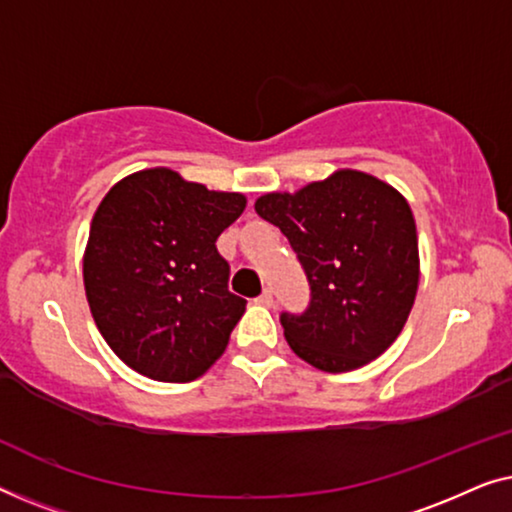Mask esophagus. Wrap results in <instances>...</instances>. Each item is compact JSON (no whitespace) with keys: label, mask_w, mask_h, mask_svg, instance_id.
Masks as SVG:
<instances>
[{"label":"esophagus","mask_w":512,"mask_h":512,"mask_svg":"<svg viewBox=\"0 0 512 512\" xmlns=\"http://www.w3.org/2000/svg\"><path fill=\"white\" fill-rule=\"evenodd\" d=\"M256 305H263V307H270L272 305V291L270 289H265L261 296H258L256 300H254Z\"/></svg>","instance_id":"34e87169"}]
</instances>
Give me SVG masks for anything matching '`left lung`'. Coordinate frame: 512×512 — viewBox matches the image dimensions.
<instances>
[{"label": "left lung", "mask_w": 512, "mask_h": 512, "mask_svg": "<svg viewBox=\"0 0 512 512\" xmlns=\"http://www.w3.org/2000/svg\"><path fill=\"white\" fill-rule=\"evenodd\" d=\"M254 207L286 235L310 282L307 310L279 317L293 352L326 373L387 352L419 284L408 200L366 172L338 170L298 193H265Z\"/></svg>", "instance_id": "left-lung-1"}]
</instances>
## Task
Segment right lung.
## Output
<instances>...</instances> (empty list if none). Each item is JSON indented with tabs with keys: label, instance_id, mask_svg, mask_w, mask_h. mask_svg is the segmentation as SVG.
Listing matches in <instances>:
<instances>
[{
	"label": "right lung",
	"instance_id": "1",
	"mask_svg": "<svg viewBox=\"0 0 512 512\" xmlns=\"http://www.w3.org/2000/svg\"><path fill=\"white\" fill-rule=\"evenodd\" d=\"M247 207L167 167L118 181L97 207L83 284L102 338L125 366L191 382L226 352L247 300L228 291L216 240Z\"/></svg>",
	"mask_w": 512,
	"mask_h": 512
}]
</instances>
